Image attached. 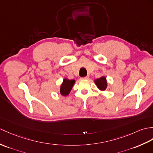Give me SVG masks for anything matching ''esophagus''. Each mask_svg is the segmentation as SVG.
Segmentation results:
<instances>
[{
	"label": "esophagus",
	"mask_w": 153,
	"mask_h": 153,
	"mask_svg": "<svg viewBox=\"0 0 153 153\" xmlns=\"http://www.w3.org/2000/svg\"><path fill=\"white\" fill-rule=\"evenodd\" d=\"M81 79H88V76H85V77H81Z\"/></svg>",
	"instance_id": "1"
}]
</instances>
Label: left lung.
<instances>
[{
  "mask_svg": "<svg viewBox=\"0 0 153 153\" xmlns=\"http://www.w3.org/2000/svg\"><path fill=\"white\" fill-rule=\"evenodd\" d=\"M95 83L99 89L101 91H105L107 87V81L105 77H102L98 79L95 80Z\"/></svg>",
  "mask_w": 153,
  "mask_h": 153,
  "instance_id": "left-lung-1",
  "label": "left lung"
}]
</instances>
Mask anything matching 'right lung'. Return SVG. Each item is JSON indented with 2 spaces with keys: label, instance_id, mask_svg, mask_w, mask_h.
<instances>
[{
  "label": "right lung",
  "instance_id": "right-lung-1",
  "mask_svg": "<svg viewBox=\"0 0 153 153\" xmlns=\"http://www.w3.org/2000/svg\"><path fill=\"white\" fill-rule=\"evenodd\" d=\"M75 83V80L72 79L69 80L67 79H65L63 80V83L60 87V94L62 96L68 95L70 91L72 90V88L74 86V84Z\"/></svg>",
  "mask_w": 153,
  "mask_h": 153
}]
</instances>
